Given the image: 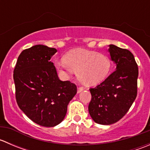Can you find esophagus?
I'll use <instances>...</instances> for the list:
<instances>
[{
    "label": "esophagus",
    "mask_w": 150,
    "mask_h": 150,
    "mask_svg": "<svg viewBox=\"0 0 150 150\" xmlns=\"http://www.w3.org/2000/svg\"><path fill=\"white\" fill-rule=\"evenodd\" d=\"M84 89V87H83V86H79V87L78 88V93H81V92L83 91Z\"/></svg>",
    "instance_id": "34e87169"
}]
</instances>
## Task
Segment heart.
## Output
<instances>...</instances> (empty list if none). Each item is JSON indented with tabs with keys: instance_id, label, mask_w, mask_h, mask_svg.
<instances>
[{
	"instance_id": "obj_1",
	"label": "heart",
	"mask_w": 150,
	"mask_h": 150,
	"mask_svg": "<svg viewBox=\"0 0 150 150\" xmlns=\"http://www.w3.org/2000/svg\"><path fill=\"white\" fill-rule=\"evenodd\" d=\"M55 65L67 73L75 71L81 83L94 86L107 78L111 69L112 62L108 56L97 51L75 49L67 53L64 59L56 62Z\"/></svg>"
}]
</instances>
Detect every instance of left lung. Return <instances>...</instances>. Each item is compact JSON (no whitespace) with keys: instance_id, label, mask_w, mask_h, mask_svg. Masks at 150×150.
Listing matches in <instances>:
<instances>
[{"instance_id":"obj_1","label":"left lung","mask_w":150,"mask_h":150,"mask_svg":"<svg viewBox=\"0 0 150 150\" xmlns=\"http://www.w3.org/2000/svg\"><path fill=\"white\" fill-rule=\"evenodd\" d=\"M109 52L116 69L99 86L90 88L88 112L96 123L110 125L125 115L137 95L138 65L130 51L110 45Z\"/></svg>"}]
</instances>
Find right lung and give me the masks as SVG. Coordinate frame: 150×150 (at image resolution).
Returning <instances> with one entry per match:
<instances>
[{
	"mask_svg": "<svg viewBox=\"0 0 150 150\" xmlns=\"http://www.w3.org/2000/svg\"><path fill=\"white\" fill-rule=\"evenodd\" d=\"M54 48L35 45L18 57L13 81L19 108L35 123L54 127L64 120L67 105L77 93L76 85L62 81L54 63Z\"/></svg>",
	"mask_w": 150,
	"mask_h": 150,
	"instance_id": "add662e5",
	"label": "right lung"
}]
</instances>
